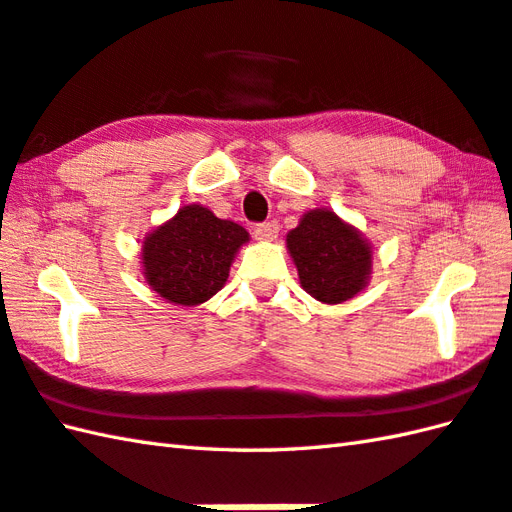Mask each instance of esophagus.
Wrapping results in <instances>:
<instances>
[{"mask_svg":"<svg viewBox=\"0 0 512 512\" xmlns=\"http://www.w3.org/2000/svg\"><path fill=\"white\" fill-rule=\"evenodd\" d=\"M277 233H279V224L275 220L255 224V228H253V235L257 239H262V242H273V239L277 237Z\"/></svg>","mask_w":512,"mask_h":512,"instance_id":"obj_1","label":"esophagus"}]
</instances>
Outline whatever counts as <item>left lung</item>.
<instances>
[{"label": "left lung", "mask_w": 512, "mask_h": 512, "mask_svg": "<svg viewBox=\"0 0 512 512\" xmlns=\"http://www.w3.org/2000/svg\"><path fill=\"white\" fill-rule=\"evenodd\" d=\"M288 250L306 292L323 303L358 295L372 273V248L332 211H310L288 233Z\"/></svg>", "instance_id": "8db88e82"}]
</instances>
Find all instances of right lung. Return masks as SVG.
Wrapping results in <instances>:
<instances>
[{"label":"right lung","mask_w":512,"mask_h":512,"mask_svg":"<svg viewBox=\"0 0 512 512\" xmlns=\"http://www.w3.org/2000/svg\"><path fill=\"white\" fill-rule=\"evenodd\" d=\"M246 228L220 220L200 204L184 206L145 239L143 270L147 284L178 306H198L222 290Z\"/></svg>","instance_id":"1"}]
</instances>
